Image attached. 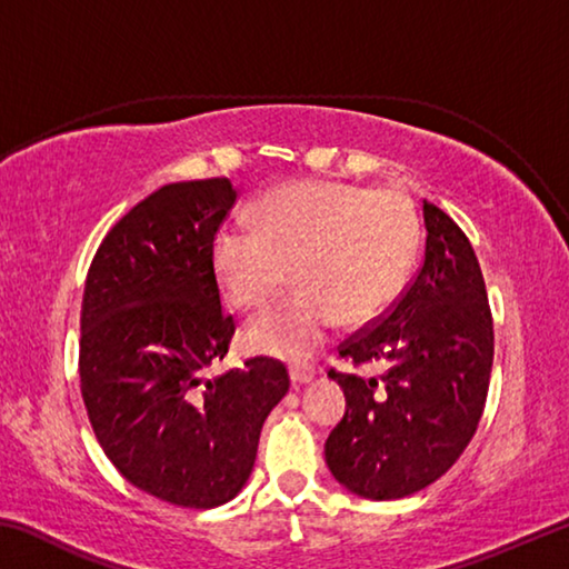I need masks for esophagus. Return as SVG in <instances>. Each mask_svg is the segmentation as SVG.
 <instances>
[{
    "instance_id": "34e87169",
    "label": "esophagus",
    "mask_w": 569,
    "mask_h": 569,
    "mask_svg": "<svg viewBox=\"0 0 569 569\" xmlns=\"http://www.w3.org/2000/svg\"><path fill=\"white\" fill-rule=\"evenodd\" d=\"M288 377H291V383L293 387H306V383L313 381V369H308V366H291L288 369Z\"/></svg>"
}]
</instances>
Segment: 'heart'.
I'll return each instance as SVG.
<instances>
[{
    "mask_svg": "<svg viewBox=\"0 0 569 569\" xmlns=\"http://www.w3.org/2000/svg\"><path fill=\"white\" fill-rule=\"evenodd\" d=\"M258 230L226 226L213 240L220 291L240 311L263 308L293 276L298 291L246 331V346L306 359L339 321L369 323L407 283L419 220L399 190L329 180L278 188L258 206Z\"/></svg>",
    "mask_w": 569,
    "mask_h": 569,
    "instance_id": "b5f03b06",
    "label": "heart"
}]
</instances>
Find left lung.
Wrapping results in <instances>:
<instances>
[{
  "instance_id": "left-lung-1",
  "label": "left lung",
  "mask_w": 569,
  "mask_h": 569,
  "mask_svg": "<svg viewBox=\"0 0 569 569\" xmlns=\"http://www.w3.org/2000/svg\"><path fill=\"white\" fill-rule=\"evenodd\" d=\"M427 248L413 283L383 319L341 346L379 377L336 373L346 413L326 465L351 495L387 502L429 487L475 437L495 359L492 313L475 250L445 210L423 200Z\"/></svg>"
}]
</instances>
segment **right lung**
Wrapping results in <instances>:
<instances>
[{"label": "right lung", "instance_id": "1", "mask_svg": "<svg viewBox=\"0 0 569 569\" xmlns=\"http://www.w3.org/2000/svg\"><path fill=\"white\" fill-rule=\"evenodd\" d=\"M238 190L228 178L170 182L124 213L92 258L80 316V387L114 469L162 502L210 509L253 471L286 366L220 377L236 323L220 308L213 240Z\"/></svg>", "mask_w": 569, "mask_h": 569}]
</instances>
